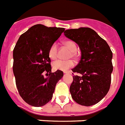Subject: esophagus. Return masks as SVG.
Here are the masks:
<instances>
[{"label":"esophagus","mask_w":125,"mask_h":125,"mask_svg":"<svg viewBox=\"0 0 125 125\" xmlns=\"http://www.w3.org/2000/svg\"><path fill=\"white\" fill-rule=\"evenodd\" d=\"M63 73H69V74H71V71H63Z\"/></svg>","instance_id":"34e87169"}]
</instances>
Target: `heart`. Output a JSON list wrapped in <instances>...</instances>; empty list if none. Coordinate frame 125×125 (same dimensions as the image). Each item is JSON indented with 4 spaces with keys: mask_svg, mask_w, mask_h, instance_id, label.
<instances>
[{
    "mask_svg": "<svg viewBox=\"0 0 125 125\" xmlns=\"http://www.w3.org/2000/svg\"><path fill=\"white\" fill-rule=\"evenodd\" d=\"M63 44L66 46L69 50V58H73L76 59L77 58V46L75 42L71 40H67L63 42ZM48 56L50 59L55 60L58 56V44L56 42H54L50 46L49 50H48ZM74 65V62L72 60H58L53 62L52 66L56 70H61V71H67L71 68Z\"/></svg>",
    "mask_w": 125,
    "mask_h": 125,
    "instance_id": "1",
    "label": "heart"
}]
</instances>
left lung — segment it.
Returning a JSON list of instances; mask_svg holds the SVG:
<instances>
[{"mask_svg": "<svg viewBox=\"0 0 125 125\" xmlns=\"http://www.w3.org/2000/svg\"><path fill=\"white\" fill-rule=\"evenodd\" d=\"M64 35L79 46L81 58L72 69L74 75L69 90L73 100L82 105L98 103L110 88L113 54L106 41L93 29L80 27L65 30Z\"/></svg>", "mask_w": 125, "mask_h": 125, "instance_id": "1", "label": "left lung"}]
</instances>
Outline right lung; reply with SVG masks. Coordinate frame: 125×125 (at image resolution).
Masks as SVG:
<instances>
[{"instance_id":"right-lung-1","label":"right lung","mask_w":125,"mask_h":125,"mask_svg":"<svg viewBox=\"0 0 125 125\" xmlns=\"http://www.w3.org/2000/svg\"><path fill=\"white\" fill-rule=\"evenodd\" d=\"M64 31L61 27L35 25L21 35L14 47L16 86L23 100L32 106L41 107L49 102L63 75L60 70L52 73L48 50Z\"/></svg>"}]
</instances>
